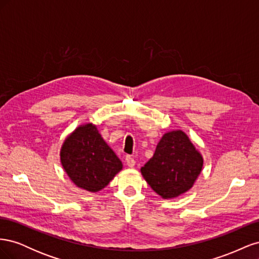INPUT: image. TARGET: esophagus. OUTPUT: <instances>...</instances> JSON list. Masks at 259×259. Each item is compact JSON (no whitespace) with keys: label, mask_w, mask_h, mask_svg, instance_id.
<instances>
[{"label":"esophagus","mask_w":259,"mask_h":259,"mask_svg":"<svg viewBox=\"0 0 259 259\" xmlns=\"http://www.w3.org/2000/svg\"><path fill=\"white\" fill-rule=\"evenodd\" d=\"M125 162H126V165L128 166V167H133L135 165V160H134V158H132L131 155H126V158H125Z\"/></svg>","instance_id":"34e87169"}]
</instances>
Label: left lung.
Returning a JSON list of instances; mask_svg holds the SVG:
<instances>
[{
  "instance_id": "8db88e82",
  "label": "left lung",
  "mask_w": 259,
  "mask_h": 259,
  "mask_svg": "<svg viewBox=\"0 0 259 259\" xmlns=\"http://www.w3.org/2000/svg\"><path fill=\"white\" fill-rule=\"evenodd\" d=\"M203 158L183 131L164 134L152 158L142 167L148 185L163 199H173L193 186Z\"/></svg>"
}]
</instances>
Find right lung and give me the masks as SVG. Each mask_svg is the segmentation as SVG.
<instances>
[{"instance_id":"1","label":"right lung","mask_w":259,"mask_h":259,"mask_svg":"<svg viewBox=\"0 0 259 259\" xmlns=\"http://www.w3.org/2000/svg\"><path fill=\"white\" fill-rule=\"evenodd\" d=\"M60 161L70 179L90 192L104 189L122 169V162L92 123L81 125L66 138Z\"/></svg>"}]
</instances>
